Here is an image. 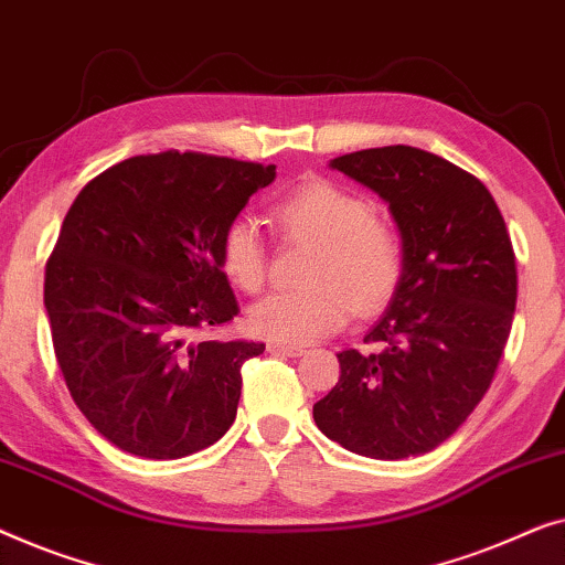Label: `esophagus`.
<instances>
[{
  "instance_id": "obj_1",
  "label": "esophagus",
  "mask_w": 565,
  "mask_h": 565,
  "mask_svg": "<svg viewBox=\"0 0 565 565\" xmlns=\"http://www.w3.org/2000/svg\"><path fill=\"white\" fill-rule=\"evenodd\" d=\"M268 353L274 355H289V359H299L305 353V348L299 345H284V343H268Z\"/></svg>"
}]
</instances>
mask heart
Returning <instances> with one entry per match:
<instances>
[{
    "label": "heart",
    "instance_id": "obj_1",
    "mask_svg": "<svg viewBox=\"0 0 565 565\" xmlns=\"http://www.w3.org/2000/svg\"><path fill=\"white\" fill-rule=\"evenodd\" d=\"M284 237L312 245L305 264V289L260 299L248 312L253 335L284 345L315 343L348 322L355 309L373 315L399 289L404 250L396 230L371 214L359 194L309 181L276 206ZM222 271L237 289L256 294L266 284L268 248L256 220L237 217L220 245Z\"/></svg>",
    "mask_w": 565,
    "mask_h": 565
}]
</instances>
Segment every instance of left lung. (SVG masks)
I'll use <instances>...</instances> for the list:
<instances>
[{
	"label": "left lung",
	"mask_w": 565,
	"mask_h": 565,
	"mask_svg": "<svg viewBox=\"0 0 565 565\" xmlns=\"http://www.w3.org/2000/svg\"><path fill=\"white\" fill-rule=\"evenodd\" d=\"M330 169L388 204L404 274L363 338L381 351L338 353L340 379L315 423L365 458L423 456L466 423L504 353L518 305L510 233L489 189L427 150H355Z\"/></svg>",
	"instance_id": "obj_1"
}]
</instances>
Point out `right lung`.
<instances>
[{
    "mask_svg": "<svg viewBox=\"0 0 565 565\" xmlns=\"http://www.w3.org/2000/svg\"><path fill=\"white\" fill-rule=\"evenodd\" d=\"M274 179L276 166L166 150L113 166L71 204L45 264L55 359L120 450L184 458L233 425L241 365L266 345L192 332L237 315L222 235Z\"/></svg>",
    "mask_w": 565,
    "mask_h": 565,
    "instance_id": "right-lung-1",
    "label": "right lung"
}]
</instances>
